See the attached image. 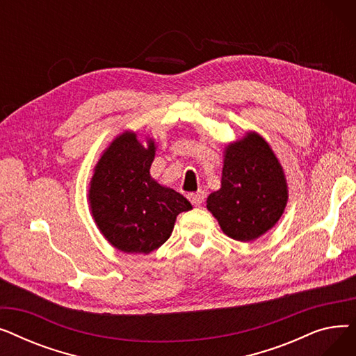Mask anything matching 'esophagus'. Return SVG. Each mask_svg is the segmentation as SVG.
Instances as JSON below:
<instances>
[{
	"label": "esophagus",
	"instance_id": "obj_1",
	"mask_svg": "<svg viewBox=\"0 0 356 356\" xmlns=\"http://www.w3.org/2000/svg\"><path fill=\"white\" fill-rule=\"evenodd\" d=\"M188 199L191 200V203L193 204V207H200V204L204 200V193L202 191L192 192V193H188Z\"/></svg>",
	"mask_w": 356,
	"mask_h": 356
}]
</instances>
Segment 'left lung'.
Here are the masks:
<instances>
[{"instance_id": "left-lung-1", "label": "left lung", "mask_w": 356, "mask_h": 356, "mask_svg": "<svg viewBox=\"0 0 356 356\" xmlns=\"http://www.w3.org/2000/svg\"><path fill=\"white\" fill-rule=\"evenodd\" d=\"M220 189L208 197V209L228 236L250 242L283 215L287 183L268 143L255 133L225 149Z\"/></svg>"}]
</instances>
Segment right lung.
<instances>
[{
  "mask_svg": "<svg viewBox=\"0 0 356 356\" xmlns=\"http://www.w3.org/2000/svg\"><path fill=\"white\" fill-rule=\"evenodd\" d=\"M156 147L133 133L117 137L102 154L90 181L92 215L104 236L124 252L148 254L170 238L176 216L191 202L149 176Z\"/></svg>",
  "mask_w": 356,
  "mask_h": 356,
  "instance_id": "add662e5",
  "label": "right lung"
}]
</instances>
